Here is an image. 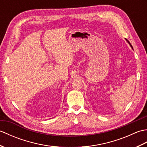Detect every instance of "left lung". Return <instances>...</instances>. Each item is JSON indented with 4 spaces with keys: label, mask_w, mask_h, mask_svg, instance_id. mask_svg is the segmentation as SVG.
Segmentation results:
<instances>
[{
    "label": "left lung",
    "mask_w": 147,
    "mask_h": 147,
    "mask_svg": "<svg viewBox=\"0 0 147 147\" xmlns=\"http://www.w3.org/2000/svg\"><path fill=\"white\" fill-rule=\"evenodd\" d=\"M127 42H128V41H127ZM128 43H129V45H131V47H132V45H131V43H129V42H128ZM132 48H133V47H132Z\"/></svg>",
    "instance_id": "1"
}]
</instances>
